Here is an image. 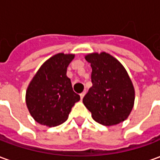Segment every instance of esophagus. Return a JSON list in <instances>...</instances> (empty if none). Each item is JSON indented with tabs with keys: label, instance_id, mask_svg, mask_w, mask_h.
<instances>
[{
	"label": "esophagus",
	"instance_id": "34e87169",
	"mask_svg": "<svg viewBox=\"0 0 160 160\" xmlns=\"http://www.w3.org/2000/svg\"><path fill=\"white\" fill-rule=\"evenodd\" d=\"M85 94H86V92H81V93L80 94V98L82 99L84 98V96H85Z\"/></svg>",
	"mask_w": 160,
	"mask_h": 160
}]
</instances>
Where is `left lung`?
<instances>
[{"instance_id": "8db88e82", "label": "left lung", "mask_w": 160, "mask_h": 160, "mask_svg": "<svg viewBox=\"0 0 160 160\" xmlns=\"http://www.w3.org/2000/svg\"><path fill=\"white\" fill-rule=\"evenodd\" d=\"M91 63L92 83L83 98L85 106L98 123L116 125L126 120L134 104V88L127 71L106 52L85 56Z\"/></svg>"}]
</instances>
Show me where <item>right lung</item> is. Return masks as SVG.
Listing matches in <instances>:
<instances>
[{
  "instance_id": "obj_1",
  "label": "right lung",
  "mask_w": 160,
  "mask_h": 160,
  "mask_svg": "<svg viewBox=\"0 0 160 160\" xmlns=\"http://www.w3.org/2000/svg\"><path fill=\"white\" fill-rule=\"evenodd\" d=\"M73 54L58 53L43 62L27 87L26 103L37 122L47 127L63 123L80 99L73 91L67 68Z\"/></svg>"
}]
</instances>
